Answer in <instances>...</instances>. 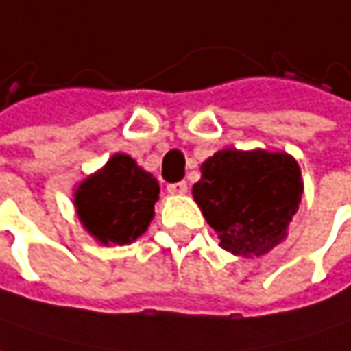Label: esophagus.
Listing matches in <instances>:
<instances>
[{
    "label": "esophagus",
    "mask_w": 351,
    "mask_h": 351,
    "mask_svg": "<svg viewBox=\"0 0 351 351\" xmlns=\"http://www.w3.org/2000/svg\"><path fill=\"white\" fill-rule=\"evenodd\" d=\"M167 192L173 194V196H182V194L189 192V186H186V182H175V184H169L167 186Z\"/></svg>",
    "instance_id": "34e87169"
}]
</instances>
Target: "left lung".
Returning a JSON list of instances; mask_svg holds the SVG:
<instances>
[{
	"label": "left lung",
	"mask_w": 351,
	"mask_h": 351,
	"mask_svg": "<svg viewBox=\"0 0 351 351\" xmlns=\"http://www.w3.org/2000/svg\"><path fill=\"white\" fill-rule=\"evenodd\" d=\"M200 171L192 196L218 234L221 250L250 259L287 239L304 192L293 155L230 147L208 157Z\"/></svg>",
	"instance_id": "left-lung-1"
}]
</instances>
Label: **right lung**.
<instances>
[{
    "mask_svg": "<svg viewBox=\"0 0 351 351\" xmlns=\"http://www.w3.org/2000/svg\"><path fill=\"white\" fill-rule=\"evenodd\" d=\"M159 182L137 160L114 157L74 189L76 216L101 245H130L147 232L159 200Z\"/></svg>",
    "mask_w": 351,
    "mask_h": 351,
    "instance_id": "right-lung-1",
    "label": "right lung"
}]
</instances>
